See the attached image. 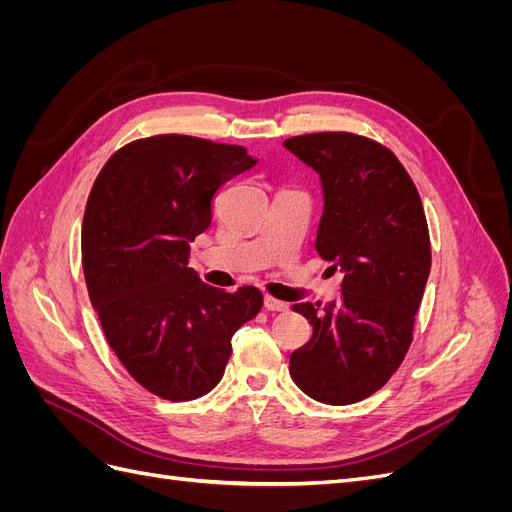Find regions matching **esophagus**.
<instances>
[{
	"label": "esophagus",
	"instance_id": "34e87169",
	"mask_svg": "<svg viewBox=\"0 0 512 512\" xmlns=\"http://www.w3.org/2000/svg\"><path fill=\"white\" fill-rule=\"evenodd\" d=\"M265 309L267 312H286L288 309V305L284 303V301H277V299H273V297H265Z\"/></svg>",
	"mask_w": 512,
	"mask_h": 512
}]
</instances>
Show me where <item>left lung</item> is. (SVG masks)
<instances>
[{"mask_svg":"<svg viewBox=\"0 0 512 512\" xmlns=\"http://www.w3.org/2000/svg\"><path fill=\"white\" fill-rule=\"evenodd\" d=\"M284 147L320 177L316 252L344 275L337 301L292 307L314 331L290 354V376L312 399L348 406L382 389L410 348L431 269L425 211L395 153L371 138L318 132Z\"/></svg>","mask_w":512,"mask_h":512,"instance_id":"8db88e82","label":"left lung"}]
</instances>
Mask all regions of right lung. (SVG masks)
I'll use <instances>...</instances> for the list:
<instances>
[{"mask_svg": "<svg viewBox=\"0 0 512 512\" xmlns=\"http://www.w3.org/2000/svg\"><path fill=\"white\" fill-rule=\"evenodd\" d=\"M256 162L239 145L162 134L113 153L91 188L81 230L89 299L108 346L153 395L209 393L232 335L260 312L258 288L224 292L188 267L213 194Z\"/></svg>", "mask_w": 512, "mask_h": 512, "instance_id": "obj_1", "label": "right lung"}]
</instances>
